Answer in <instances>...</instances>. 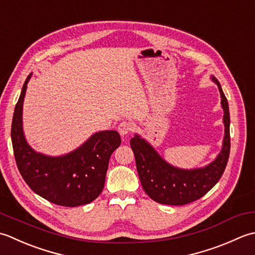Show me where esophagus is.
I'll return each instance as SVG.
<instances>
[{"instance_id": "34e87169", "label": "esophagus", "mask_w": 255, "mask_h": 255, "mask_svg": "<svg viewBox=\"0 0 255 255\" xmlns=\"http://www.w3.org/2000/svg\"><path fill=\"white\" fill-rule=\"evenodd\" d=\"M134 129V126L128 121H123L118 126V131L120 133L121 136H124V135L128 134L129 132H132Z\"/></svg>"}]
</instances>
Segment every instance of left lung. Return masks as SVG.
Wrapping results in <instances>:
<instances>
[{
    "instance_id": "left-lung-1",
    "label": "left lung",
    "mask_w": 255,
    "mask_h": 255,
    "mask_svg": "<svg viewBox=\"0 0 255 255\" xmlns=\"http://www.w3.org/2000/svg\"><path fill=\"white\" fill-rule=\"evenodd\" d=\"M211 80L220 92L225 136L220 153L210 164L200 168H179L166 162L141 135L135 134L129 141L143 189L158 204L183 206L201 198L219 181L226 169L230 154L229 105L219 81L214 76Z\"/></svg>"
}]
</instances>
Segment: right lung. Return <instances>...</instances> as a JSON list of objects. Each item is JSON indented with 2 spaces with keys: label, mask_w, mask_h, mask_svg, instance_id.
Listing matches in <instances>:
<instances>
[{
  "label": "right lung",
  "mask_w": 255,
  "mask_h": 255,
  "mask_svg": "<svg viewBox=\"0 0 255 255\" xmlns=\"http://www.w3.org/2000/svg\"><path fill=\"white\" fill-rule=\"evenodd\" d=\"M30 77L32 74L23 85L11 129L19 173L34 193L53 204L64 207L90 204L105 187L109 159L120 146V134L113 129L96 132L79 147L61 156L36 152L23 131V103Z\"/></svg>",
  "instance_id": "obj_1"
}]
</instances>
